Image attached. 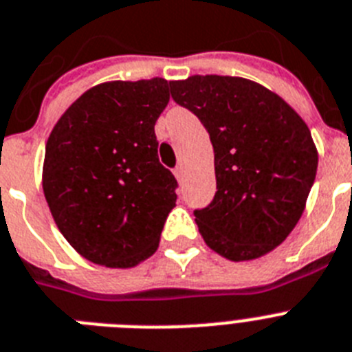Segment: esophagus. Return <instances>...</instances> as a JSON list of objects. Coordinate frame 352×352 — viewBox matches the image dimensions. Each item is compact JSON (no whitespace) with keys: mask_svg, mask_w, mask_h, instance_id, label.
Masks as SVG:
<instances>
[{"mask_svg":"<svg viewBox=\"0 0 352 352\" xmlns=\"http://www.w3.org/2000/svg\"><path fill=\"white\" fill-rule=\"evenodd\" d=\"M174 176H176V178H178L179 182H182V179H183V165L182 164H179L178 167L174 169Z\"/></svg>","mask_w":352,"mask_h":352,"instance_id":"esophagus-1","label":"esophagus"}]
</instances>
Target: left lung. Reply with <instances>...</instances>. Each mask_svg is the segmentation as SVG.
Listing matches in <instances>:
<instances>
[{
	"label": "left lung",
	"mask_w": 352,
	"mask_h": 352,
	"mask_svg": "<svg viewBox=\"0 0 352 352\" xmlns=\"http://www.w3.org/2000/svg\"><path fill=\"white\" fill-rule=\"evenodd\" d=\"M170 96L205 126L217 192L194 210L201 236L228 260L269 253L301 219L319 156L301 117L278 94L235 76L169 82Z\"/></svg>",
	"instance_id": "obj_1"
}]
</instances>
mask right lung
<instances>
[{"label": "right lung", "instance_id": "right-lung-1", "mask_svg": "<svg viewBox=\"0 0 352 352\" xmlns=\"http://www.w3.org/2000/svg\"><path fill=\"white\" fill-rule=\"evenodd\" d=\"M164 78L92 87L60 117L46 144L42 187L69 244L90 262L126 269L151 256L178 182L158 160Z\"/></svg>", "mask_w": 352, "mask_h": 352}]
</instances>
